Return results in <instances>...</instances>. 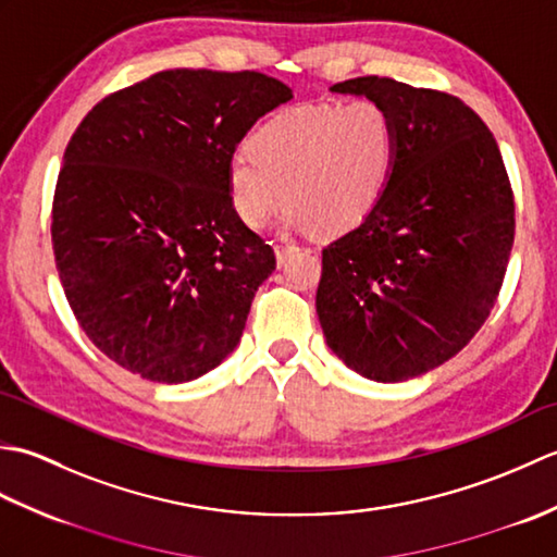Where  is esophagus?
<instances>
[{
  "label": "esophagus",
  "mask_w": 557,
  "mask_h": 557,
  "mask_svg": "<svg viewBox=\"0 0 557 557\" xmlns=\"http://www.w3.org/2000/svg\"><path fill=\"white\" fill-rule=\"evenodd\" d=\"M299 251V246H292V244H285V246H275V258H277V265L282 268L287 263V260Z\"/></svg>",
  "instance_id": "1"
}]
</instances>
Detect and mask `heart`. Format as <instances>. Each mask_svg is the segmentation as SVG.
<instances>
[{"label":"heart","mask_w":557,"mask_h":557,"mask_svg":"<svg viewBox=\"0 0 557 557\" xmlns=\"http://www.w3.org/2000/svg\"><path fill=\"white\" fill-rule=\"evenodd\" d=\"M399 152L397 124L371 100L282 110L253 128L227 168V200L246 227H263L287 200L294 230L339 236L383 206Z\"/></svg>","instance_id":"heart-1"}]
</instances>
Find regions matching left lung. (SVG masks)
<instances>
[{
	"label": "left lung",
	"instance_id": "8db88e82",
	"mask_svg": "<svg viewBox=\"0 0 557 557\" xmlns=\"http://www.w3.org/2000/svg\"><path fill=\"white\" fill-rule=\"evenodd\" d=\"M330 90L393 114L399 152L383 206L323 248L318 321L347 369L401 383L453 359L488 318L515 242L512 188L459 98L377 76Z\"/></svg>",
	"mask_w": 557,
	"mask_h": 557
}]
</instances>
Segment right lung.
I'll return each instance as SVG.
<instances>
[{
  "instance_id": "add662e5",
  "label": "right lung",
  "mask_w": 557,
  "mask_h": 557,
  "mask_svg": "<svg viewBox=\"0 0 557 557\" xmlns=\"http://www.w3.org/2000/svg\"><path fill=\"white\" fill-rule=\"evenodd\" d=\"M292 100L258 71L168 69L100 100L71 136L52 248L71 311L146 381H196L230 357L275 253L236 220L227 168Z\"/></svg>"
}]
</instances>
